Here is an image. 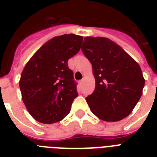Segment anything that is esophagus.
Masks as SVG:
<instances>
[{"label": "esophagus", "instance_id": "esophagus-1", "mask_svg": "<svg viewBox=\"0 0 157 157\" xmlns=\"http://www.w3.org/2000/svg\"><path fill=\"white\" fill-rule=\"evenodd\" d=\"M83 82H84L83 80H81V81H79V85H80V86H82V85H83Z\"/></svg>", "mask_w": 157, "mask_h": 157}]
</instances>
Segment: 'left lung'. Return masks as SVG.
Listing matches in <instances>:
<instances>
[{
	"mask_svg": "<svg viewBox=\"0 0 157 157\" xmlns=\"http://www.w3.org/2000/svg\"><path fill=\"white\" fill-rule=\"evenodd\" d=\"M81 50L90 62L95 89L86 98L92 113L105 121L128 117L141 98L145 80L139 63L106 37L86 36Z\"/></svg>",
	"mask_w": 157,
	"mask_h": 157,
	"instance_id": "1",
	"label": "left lung"
}]
</instances>
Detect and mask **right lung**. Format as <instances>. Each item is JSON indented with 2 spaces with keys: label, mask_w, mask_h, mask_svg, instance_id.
Here are the masks:
<instances>
[{
  "label": "right lung",
  "mask_w": 157,
  "mask_h": 157,
  "mask_svg": "<svg viewBox=\"0 0 157 157\" xmlns=\"http://www.w3.org/2000/svg\"><path fill=\"white\" fill-rule=\"evenodd\" d=\"M81 36L64 34L45 43L21 74L22 99L32 117L43 124L60 121L78 94L67 61L79 52Z\"/></svg>",
  "instance_id": "1"
}]
</instances>
